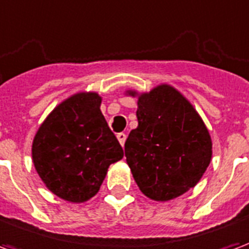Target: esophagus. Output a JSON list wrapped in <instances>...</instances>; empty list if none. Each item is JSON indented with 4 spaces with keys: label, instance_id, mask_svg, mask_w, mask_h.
Here are the masks:
<instances>
[{
    "label": "esophagus",
    "instance_id": "obj_1",
    "mask_svg": "<svg viewBox=\"0 0 249 249\" xmlns=\"http://www.w3.org/2000/svg\"><path fill=\"white\" fill-rule=\"evenodd\" d=\"M117 139H119L120 144H121V145H124L125 140H126V135H125L124 132H120V133H117Z\"/></svg>",
    "mask_w": 249,
    "mask_h": 249
}]
</instances>
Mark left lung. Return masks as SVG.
Instances as JSON below:
<instances>
[{"instance_id":"obj_1","label":"left lung","mask_w":249,"mask_h":249,"mask_svg":"<svg viewBox=\"0 0 249 249\" xmlns=\"http://www.w3.org/2000/svg\"><path fill=\"white\" fill-rule=\"evenodd\" d=\"M137 104L139 126L125 141L128 165L148 197H178L198 183L211 162L208 129L192 105L169 85L141 94Z\"/></svg>"}]
</instances>
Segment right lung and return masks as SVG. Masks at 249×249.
I'll return each mask as SVG.
<instances>
[{
    "instance_id": "right-lung-1",
    "label": "right lung",
    "mask_w": 249,
    "mask_h": 249,
    "mask_svg": "<svg viewBox=\"0 0 249 249\" xmlns=\"http://www.w3.org/2000/svg\"><path fill=\"white\" fill-rule=\"evenodd\" d=\"M97 93H78L60 104L41 125L32 155L42 181L58 197H93L110 164L124 151L100 110Z\"/></svg>"
}]
</instances>
